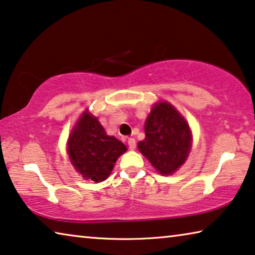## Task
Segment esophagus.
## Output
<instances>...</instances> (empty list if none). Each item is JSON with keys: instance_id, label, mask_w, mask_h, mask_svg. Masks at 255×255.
<instances>
[{"instance_id": "1", "label": "esophagus", "mask_w": 255, "mask_h": 255, "mask_svg": "<svg viewBox=\"0 0 255 255\" xmlns=\"http://www.w3.org/2000/svg\"><path fill=\"white\" fill-rule=\"evenodd\" d=\"M128 148H130L131 150H134L135 147H136V142L135 140L133 138H128Z\"/></svg>"}]
</instances>
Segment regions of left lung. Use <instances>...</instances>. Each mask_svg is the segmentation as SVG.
<instances>
[{
    "mask_svg": "<svg viewBox=\"0 0 255 255\" xmlns=\"http://www.w3.org/2000/svg\"><path fill=\"white\" fill-rule=\"evenodd\" d=\"M141 154L162 174H172L185 163L191 147L189 125L166 101L156 104L144 125Z\"/></svg>",
    "mask_w": 255,
    "mask_h": 255,
    "instance_id": "8db88e82",
    "label": "left lung"
}]
</instances>
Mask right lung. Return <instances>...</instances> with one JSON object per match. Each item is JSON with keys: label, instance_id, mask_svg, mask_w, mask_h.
Returning <instances> with one entry per match:
<instances>
[{"label": "right lung", "instance_id": "add662e5", "mask_svg": "<svg viewBox=\"0 0 255 255\" xmlns=\"http://www.w3.org/2000/svg\"><path fill=\"white\" fill-rule=\"evenodd\" d=\"M127 151L123 142L106 134L95 116L85 112L68 140L70 162L82 177L93 181L108 178L117 158Z\"/></svg>", "mask_w": 255, "mask_h": 255}]
</instances>
